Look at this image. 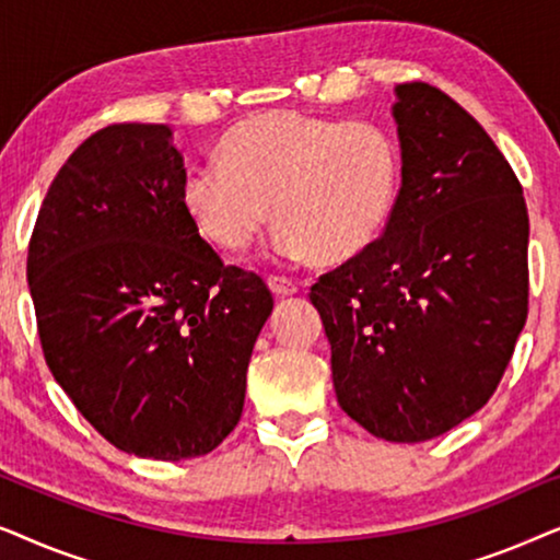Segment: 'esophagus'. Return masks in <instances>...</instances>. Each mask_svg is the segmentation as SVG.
Segmentation results:
<instances>
[{"label":"esophagus","mask_w":560,"mask_h":560,"mask_svg":"<svg viewBox=\"0 0 560 560\" xmlns=\"http://www.w3.org/2000/svg\"><path fill=\"white\" fill-rule=\"evenodd\" d=\"M267 285H270L275 295L282 298L298 293V282L293 278H285V275H270V278H267Z\"/></svg>","instance_id":"34e87169"}]
</instances>
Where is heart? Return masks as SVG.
Returning <instances> with one entry per match:
<instances>
[{
	"label": "heart",
	"mask_w": 560,
	"mask_h": 560,
	"mask_svg": "<svg viewBox=\"0 0 560 560\" xmlns=\"http://www.w3.org/2000/svg\"><path fill=\"white\" fill-rule=\"evenodd\" d=\"M397 186L400 150L385 127L275 109L229 129L219 165L190 167L180 196L213 247L244 252L275 217L280 252L336 265L377 240Z\"/></svg>",
	"instance_id": "heart-1"
}]
</instances>
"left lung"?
Returning <instances> with one entry per match:
<instances>
[{"mask_svg": "<svg viewBox=\"0 0 560 560\" xmlns=\"http://www.w3.org/2000/svg\"><path fill=\"white\" fill-rule=\"evenodd\" d=\"M402 186L385 232L311 288L341 410L420 443L487 405L527 318V206L485 127L431 83L395 89Z\"/></svg>", "mask_w": 560, "mask_h": 560, "instance_id": "1", "label": "left lung"}]
</instances>
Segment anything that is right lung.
Listing matches in <instances>:
<instances>
[{
    "instance_id": "add662e5",
    "label": "right lung",
    "mask_w": 560,
    "mask_h": 560,
    "mask_svg": "<svg viewBox=\"0 0 560 560\" xmlns=\"http://www.w3.org/2000/svg\"><path fill=\"white\" fill-rule=\"evenodd\" d=\"M165 125H109L66 160L37 213L27 282L52 377L112 446L203 456L242 418L272 293L224 265L183 206Z\"/></svg>"
}]
</instances>
